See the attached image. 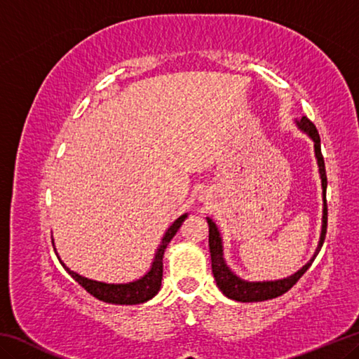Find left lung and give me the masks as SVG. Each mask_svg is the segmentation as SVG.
<instances>
[{"mask_svg":"<svg viewBox=\"0 0 359 359\" xmlns=\"http://www.w3.org/2000/svg\"><path fill=\"white\" fill-rule=\"evenodd\" d=\"M296 125L299 130L306 133V135L313 141L315 156H317L318 171L321 179V188H323V218H321V234L317 250H315L313 257L306 266H302L299 271L294 272L293 276L287 278H280V280H269V282H247L242 280L241 277L234 274L229 269L226 261L223 258V241L218 231L217 224L212 222V218L208 217L209 223V248H210V259H212V274L215 277L217 287L220 288L222 293L229 297V299L239 301V302H261L267 299H274V297L282 296L283 293L293 287V285L299 280L309 267L312 266L315 257H317L321 245L325 242L326 236V226H327V205H326V169H325V160L321 155V144H320V135L315 125L307 117H302L301 120H296Z\"/></svg>","mask_w":359,"mask_h":359,"instance_id":"obj_1","label":"left lung"}]
</instances>
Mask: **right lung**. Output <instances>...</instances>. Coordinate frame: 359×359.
<instances>
[{
	"label": "right lung",
	"mask_w": 359,
	"mask_h": 359,
	"mask_svg": "<svg viewBox=\"0 0 359 359\" xmlns=\"http://www.w3.org/2000/svg\"><path fill=\"white\" fill-rule=\"evenodd\" d=\"M187 218V214L180 215L177 220H175L171 226L168 228L166 234L163 236L160 247L156 248L154 263H151L149 272H145V276L141 278H137L135 282H128V283H104V282H96L92 280V278L82 277L79 276L77 272L71 271L68 266H66L62 259H60L58 253L57 258L60 259V263L65 267V271L74 278V280L81 285L82 288L88 291L90 294L95 296L96 299H100L102 302H109V304H120V306H135V304H141L145 302L154 297L158 291L161 288V278H163V255H165V250L169 242L177 233V229L180 228V224L184 223ZM53 244V241H52ZM55 250V248H53Z\"/></svg>",
	"instance_id": "right-lung-1"
}]
</instances>
